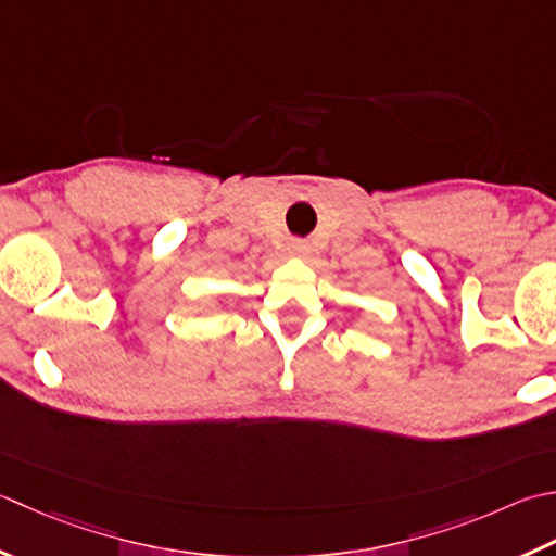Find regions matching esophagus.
Here are the masks:
<instances>
[{
  "label": "esophagus",
  "instance_id": "esophagus-1",
  "mask_svg": "<svg viewBox=\"0 0 556 556\" xmlns=\"http://www.w3.org/2000/svg\"><path fill=\"white\" fill-rule=\"evenodd\" d=\"M287 250H289V255H293V257H308L311 255L308 241H301V238H293V241H289Z\"/></svg>",
  "mask_w": 556,
  "mask_h": 556
}]
</instances>
